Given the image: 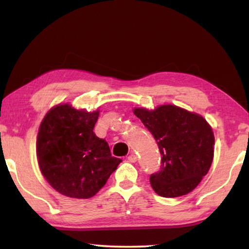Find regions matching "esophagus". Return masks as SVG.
<instances>
[{
    "instance_id": "obj_1",
    "label": "esophagus",
    "mask_w": 249,
    "mask_h": 249,
    "mask_svg": "<svg viewBox=\"0 0 249 249\" xmlns=\"http://www.w3.org/2000/svg\"><path fill=\"white\" fill-rule=\"evenodd\" d=\"M127 159H128L129 162H136L137 160H138V157H137V156L135 155V154H130V155L128 156Z\"/></svg>"
}]
</instances>
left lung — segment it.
Returning <instances> with one entry per match:
<instances>
[{
	"label": "left lung",
	"mask_w": 249,
	"mask_h": 249,
	"mask_svg": "<svg viewBox=\"0 0 249 249\" xmlns=\"http://www.w3.org/2000/svg\"><path fill=\"white\" fill-rule=\"evenodd\" d=\"M157 142L161 154L160 170L150 176V184L160 196L188 195L208 174L214 157V134L201 115L174 104L155 109L135 107Z\"/></svg>",
	"instance_id": "obj_1"
}]
</instances>
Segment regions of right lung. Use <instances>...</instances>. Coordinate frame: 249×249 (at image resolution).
Segmentation results:
<instances>
[{
    "mask_svg": "<svg viewBox=\"0 0 249 249\" xmlns=\"http://www.w3.org/2000/svg\"><path fill=\"white\" fill-rule=\"evenodd\" d=\"M99 113L58 104L41 121L36 141L39 169L62 196L74 199L95 196L122 161L93 132Z\"/></svg>",
    "mask_w": 249,
    "mask_h": 249,
    "instance_id": "right-lung-1",
    "label": "right lung"
}]
</instances>
